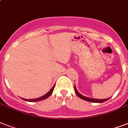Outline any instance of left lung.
Masks as SVG:
<instances>
[{"mask_svg": "<svg viewBox=\"0 0 128 128\" xmlns=\"http://www.w3.org/2000/svg\"><path fill=\"white\" fill-rule=\"evenodd\" d=\"M74 90H75V93L77 94L78 97L81 98V99L86 100V101L91 102H94V103H102V102H104L107 101L110 98H106V99H96V98H88L86 97V96H84L82 95L81 94H80L78 92V91L76 89V86H74Z\"/></svg>", "mask_w": 128, "mask_h": 128, "instance_id": "1", "label": "left lung"}]
</instances>
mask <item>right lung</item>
Instances as JSON below:
<instances>
[{
  "label": "right lung",
  "instance_id": "1",
  "mask_svg": "<svg viewBox=\"0 0 128 128\" xmlns=\"http://www.w3.org/2000/svg\"><path fill=\"white\" fill-rule=\"evenodd\" d=\"M54 86H55V84H54V86H53V87L50 89V90L49 92H48V93H46V94H44V96H41V97L40 98H35V99H24V98H22V100H25V101H27V102H38V101H41V100H45L46 99V98H48L49 96H50L51 94H52V92H53V90H54Z\"/></svg>",
  "mask_w": 128,
  "mask_h": 128
}]
</instances>
